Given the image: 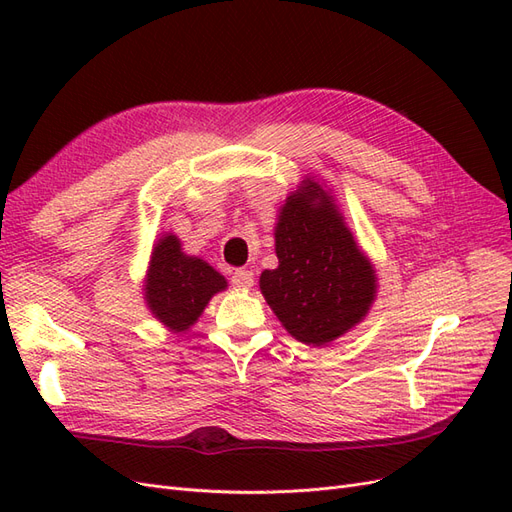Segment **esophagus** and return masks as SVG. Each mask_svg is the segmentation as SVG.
<instances>
[{
  "instance_id": "esophagus-1",
  "label": "esophagus",
  "mask_w": 512,
  "mask_h": 512,
  "mask_svg": "<svg viewBox=\"0 0 512 512\" xmlns=\"http://www.w3.org/2000/svg\"><path fill=\"white\" fill-rule=\"evenodd\" d=\"M230 284L237 290H250L254 286V273L247 269H237L230 277Z\"/></svg>"
}]
</instances>
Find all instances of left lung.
Listing matches in <instances>:
<instances>
[{
  "instance_id": "left-lung-1",
  "label": "left lung",
  "mask_w": 512,
  "mask_h": 512,
  "mask_svg": "<svg viewBox=\"0 0 512 512\" xmlns=\"http://www.w3.org/2000/svg\"><path fill=\"white\" fill-rule=\"evenodd\" d=\"M275 254L280 265L262 271L260 292L294 339L331 344L367 316L376 299V269L318 181H301L286 198Z\"/></svg>"
}]
</instances>
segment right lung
Returning a JSON list of instances; mask_svg holds the SVG:
<instances>
[{"label":"right lung","mask_w":512,"mask_h":512,"mask_svg":"<svg viewBox=\"0 0 512 512\" xmlns=\"http://www.w3.org/2000/svg\"><path fill=\"white\" fill-rule=\"evenodd\" d=\"M228 286L209 262L183 254L181 241L168 232L153 245L145 277V301L153 318L173 333L188 331L205 312L213 294Z\"/></svg>","instance_id":"add662e5"}]
</instances>
